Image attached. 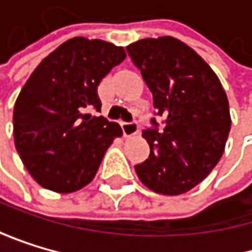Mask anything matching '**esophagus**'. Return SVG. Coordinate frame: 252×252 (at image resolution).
I'll use <instances>...</instances> for the list:
<instances>
[{"label": "esophagus", "mask_w": 252, "mask_h": 252, "mask_svg": "<svg viewBox=\"0 0 252 252\" xmlns=\"http://www.w3.org/2000/svg\"><path fill=\"white\" fill-rule=\"evenodd\" d=\"M122 133H124V137H131V136H136L137 131H139V127L136 122H128V124H122Z\"/></svg>", "instance_id": "obj_1"}]
</instances>
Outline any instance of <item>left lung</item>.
<instances>
[{"label":"left lung","instance_id":"1","mask_svg":"<svg viewBox=\"0 0 252 252\" xmlns=\"http://www.w3.org/2000/svg\"><path fill=\"white\" fill-rule=\"evenodd\" d=\"M127 51L153 92L164 127L143 131L150 157L134 169L148 189L181 195L193 189L218 164L231 128L227 94L195 50L171 36L133 42Z\"/></svg>","mask_w":252,"mask_h":252}]
</instances>
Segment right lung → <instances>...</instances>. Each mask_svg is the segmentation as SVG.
I'll use <instances>...</instances> for the list:
<instances>
[{
  "label": "right lung",
  "instance_id": "add662e5",
  "mask_svg": "<svg viewBox=\"0 0 252 252\" xmlns=\"http://www.w3.org/2000/svg\"><path fill=\"white\" fill-rule=\"evenodd\" d=\"M127 57L122 46L72 37L46 56L15 102V147L45 189L72 193L95 178L102 157L122 130L92 116L101 110L98 86Z\"/></svg>",
  "mask_w": 252,
  "mask_h": 252
}]
</instances>
